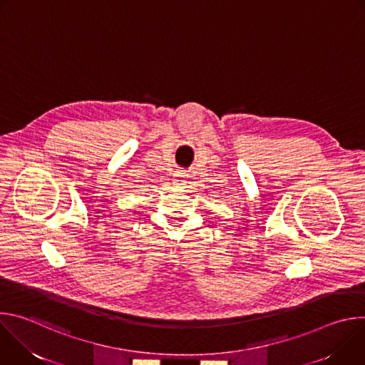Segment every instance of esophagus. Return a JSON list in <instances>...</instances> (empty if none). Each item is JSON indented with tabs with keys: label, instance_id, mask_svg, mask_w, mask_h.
<instances>
[{
	"label": "esophagus",
	"instance_id": "obj_1",
	"mask_svg": "<svg viewBox=\"0 0 365 365\" xmlns=\"http://www.w3.org/2000/svg\"><path fill=\"white\" fill-rule=\"evenodd\" d=\"M175 176H176L175 183H176L178 186H182V185H185V183H186V173H185V172H182V170H180V172H178Z\"/></svg>",
	"mask_w": 365,
	"mask_h": 365
}]
</instances>
